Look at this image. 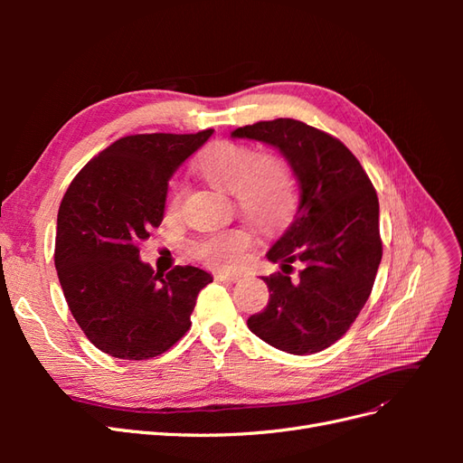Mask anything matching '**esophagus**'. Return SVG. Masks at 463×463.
Listing matches in <instances>:
<instances>
[{
    "mask_svg": "<svg viewBox=\"0 0 463 463\" xmlns=\"http://www.w3.org/2000/svg\"><path fill=\"white\" fill-rule=\"evenodd\" d=\"M214 278L218 279V282H228V284H233V282H237V279H240V276L226 274V272H216Z\"/></svg>",
    "mask_w": 463,
    "mask_h": 463,
    "instance_id": "34e87169",
    "label": "esophagus"
}]
</instances>
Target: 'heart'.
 <instances>
[{"label":"heart","mask_w":463,"mask_h":463,"mask_svg":"<svg viewBox=\"0 0 463 463\" xmlns=\"http://www.w3.org/2000/svg\"><path fill=\"white\" fill-rule=\"evenodd\" d=\"M197 170L210 185L232 193L241 214L260 230H276L291 218L296 210V184L288 164L259 154L241 143H216L197 162ZM184 197V185L172 181L165 191V213L175 216ZM249 245L243 232H223L204 237L194 245V255L216 269H230L241 259Z\"/></svg>","instance_id":"heart-1"}]
</instances>
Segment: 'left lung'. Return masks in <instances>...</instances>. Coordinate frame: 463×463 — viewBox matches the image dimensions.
<instances>
[{
    "mask_svg": "<svg viewBox=\"0 0 463 463\" xmlns=\"http://www.w3.org/2000/svg\"><path fill=\"white\" fill-rule=\"evenodd\" d=\"M232 138L278 148L301 189L298 214L266 253L282 272L262 276L270 299L247 326L282 352H322L349 330L371 296L383 259L376 191L344 143L303 121H259ZM293 261L302 264L298 279L288 276Z\"/></svg>",
    "mask_w": 463,
    "mask_h": 463,
    "instance_id": "obj_1",
    "label": "left lung"
}]
</instances>
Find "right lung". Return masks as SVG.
Segmentation results:
<instances>
[{"mask_svg": "<svg viewBox=\"0 0 463 463\" xmlns=\"http://www.w3.org/2000/svg\"><path fill=\"white\" fill-rule=\"evenodd\" d=\"M129 135L71 181L58 213L55 270L77 325L100 352L129 361L167 352L191 326L213 276L197 266L154 274L138 243L164 220L167 181L213 135Z\"/></svg>", "mask_w": 463, "mask_h": 463, "instance_id": "add662e5", "label": "right lung"}]
</instances>
